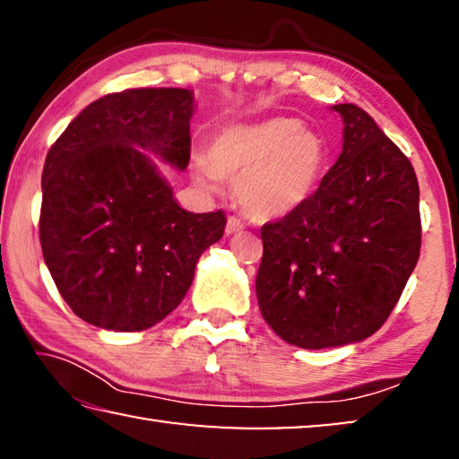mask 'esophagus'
Segmentation results:
<instances>
[{
    "instance_id": "1",
    "label": "esophagus",
    "mask_w": 459,
    "mask_h": 459,
    "mask_svg": "<svg viewBox=\"0 0 459 459\" xmlns=\"http://www.w3.org/2000/svg\"><path fill=\"white\" fill-rule=\"evenodd\" d=\"M245 229V222L240 221V219H237V216H229V221H227V235H235V232H240Z\"/></svg>"
}]
</instances>
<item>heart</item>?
I'll list each match as a JSON object with an SVG mask.
<instances>
[{
    "label": "heart",
    "instance_id": "b5f03b06",
    "mask_svg": "<svg viewBox=\"0 0 459 459\" xmlns=\"http://www.w3.org/2000/svg\"><path fill=\"white\" fill-rule=\"evenodd\" d=\"M200 182L235 178L238 204L253 219H279L316 192L325 168V145L301 121L273 117L230 126L214 135L208 160H196Z\"/></svg>",
    "mask_w": 459,
    "mask_h": 459
}]
</instances>
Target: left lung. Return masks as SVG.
I'll list each match as a JSON object with an SVG mask.
<instances>
[{"instance_id":"8db88e82","label":"left lung","mask_w":459,"mask_h":459,"mask_svg":"<svg viewBox=\"0 0 459 459\" xmlns=\"http://www.w3.org/2000/svg\"><path fill=\"white\" fill-rule=\"evenodd\" d=\"M336 164L304 204L263 224L257 299L279 338L299 348L351 344L397 306L421 253L415 169L352 103Z\"/></svg>"}]
</instances>
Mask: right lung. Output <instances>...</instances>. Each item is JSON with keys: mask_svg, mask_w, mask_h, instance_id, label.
Segmentation results:
<instances>
[{"mask_svg": "<svg viewBox=\"0 0 459 459\" xmlns=\"http://www.w3.org/2000/svg\"><path fill=\"white\" fill-rule=\"evenodd\" d=\"M192 92L127 89L97 99L52 143L42 172L40 245L62 299L105 330L152 328L174 312L222 211L194 214L143 152L190 161Z\"/></svg>", "mask_w": 459, "mask_h": 459, "instance_id": "obj_1", "label": "right lung"}]
</instances>
